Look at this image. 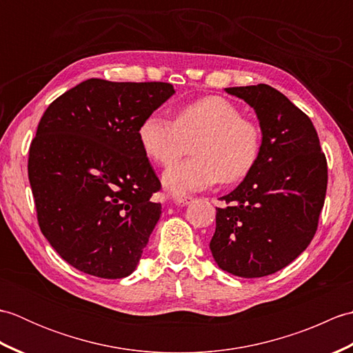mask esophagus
Segmentation results:
<instances>
[{
	"mask_svg": "<svg viewBox=\"0 0 353 353\" xmlns=\"http://www.w3.org/2000/svg\"><path fill=\"white\" fill-rule=\"evenodd\" d=\"M191 197H176L174 199V203L177 205V206H186L188 203H191Z\"/></svg>",
	"mask_w": 353,
	"mask_h": 353,
	"instance_id": "esophagus-1",
	"label": "esophagus"
}]
</instances>
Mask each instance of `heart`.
Returning <instances> with one entry per match:
<instances>
[{
    "instance_id": "b5f03b06",
    "label": "heart",
    "mask_w": 353,
    "mask_h": 353,
    "mask_svg": "<svg viewBox=\"0 0 353 353\" xmlns=\"http://www.w3.org/2000/svg\"><path fill=\"white\" fill-rule=\"evenodd\" d=\"M141 147L150 159L171 165L192 144L194 156L163 172L165 190L188 194L206 190L221 179L234 183L249 174L261 150L259 127L243 118L234 103L223 97H205L185 104L176 119L148 115L138 130Z\"/></svg>"
}]
</instances>
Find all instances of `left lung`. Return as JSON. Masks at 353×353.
<instances>
[{
    "mask_svg": "<svg viewBox=\"0 0 353 353\" xmlns=\"http://www.w3.org/2000/svg\"><path fill=\"white\" fill-rule=\"evenodd\" d=\"M259 119L258 161L236 188L221 197L209 244L216 264L239 277H262L291 264L316 235L327 165L311 119L268 85L224 89Z\"/></svg>",
    "mask_w": 353,
    "mask_h": 353,
    "instance_id": "1",
    "label": "left lung"
}]
</instances>
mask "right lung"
I'll return each instance as SVG.
<instances>
[{"label":"right lung","mask_w":353,"mask_h":353,"mask_svg":"<svg viewBox=\"0 0 353 353\" xmlns=\"http://www.w3.org/2000/svg\"><path fill=\"white\" fill-rule=\"evenodd\" d=\"M172 94L162 81L89 79L42 115L28 153L37 221L80 272L121 279L137 268L162 214L138 130Z\"/></svg>","instance_id":"obj_1"}]
</instances>
